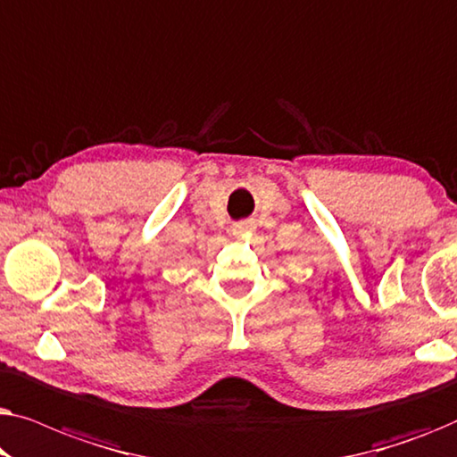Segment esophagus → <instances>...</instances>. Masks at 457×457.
<instances>
[{
    "label": "esophagus",
    "mask_w": 457,
    "mask_h": 457,
    "mask_svg": "<svg viewBox=\"0 0 457 457\" xmlns=\"http://www.w3.org/2000/svg\"><path fill=\"white\" fill-rule=\"evenodd\" d=\"M253 228V222L252 220H239L233 224V235H245L247 230Z\"/></svg>",
    "instance_id": "esophagus-1"
}]
</instances>
